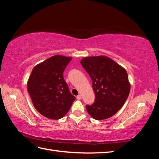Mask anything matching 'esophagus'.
Wrapping results in <instances>:
<instances>
[{
    "instance_id": "34e87169",
    "label": "esophagus",
    "mask_w": 159,
    "mask_h": 159,
    "mask_svg": "<svg viewBox=\"0 0 159 159\" xmlns=\"http://www.w3.org/2000/svg\"><path fill=\"white\" fill-rule=\"evenodd\" d=\"M77 99H78V100L81 99V95H78V96H77Z\"/></svg>"
}]
</instances>
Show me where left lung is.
Here are the masks:
<instances>
[{
	"label": "left lung",
	"mask_w": 159,
	"mask_h": 159,
	"mask_svg": "<svg viewBox=\"0 0 159 159\" xmlns=\"http://www.w3.org/2000/svg\"><path fill=\"white\" fill-rule=\"evenodd\" d=\"M80 63L92 81L95 102L86 105L88 113L96 120L112 117L128 98L131 84L126 70L105 56L85 57Z\"/></svg>",
	"instance_id": "1"
}]
</instances>
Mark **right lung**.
Masks as SVG:
<instances>
[{
  "mask_svg": "<svg viewBox=\"0 0 159 159\" xmlns=\"http://www.w3.org/2000/svg\"><path fill=\"white\" fill-rule=\"evenodd\" d=\"M71 59L60 55L50 57L33 68L28 80V91L34 106L47 118H62L75 99L63 76Z\"/></svg>",
  "mask_w": 159,
  "mask_h": 159,
  "instance_id": "obj_1",
  "label": "right lung"
}]
</instances>
